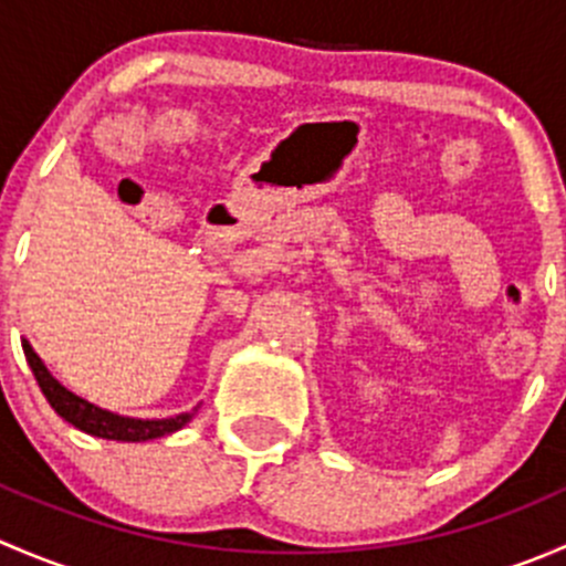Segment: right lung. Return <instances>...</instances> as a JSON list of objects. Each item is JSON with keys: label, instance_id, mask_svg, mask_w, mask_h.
<instances>
[{"label": "right lung", "instance_id": "add662e5", "mask_svg": "<svg viewBox=\"0 0 566 566\" xmlns=\"http://www.w3.org/2000/svg\"><path fill=\"white\" fill-rule=\"evenodd\" d=\"M24 356H27V364H30L32 375H35L40 391H43V397L49 399L51 408L56 410V416H62L67 424L87 432V436L106 438V441L139 443V441H150V438L169 436V432L180 430L182 424H188V421L193 419V410L191 413L175 416V419H128V416H117L112 413V410H104L98 408V405L87 402V399L76 397V394L67 391L60 380L51 378V373L45 369V364L40 361L38 353L32 350L30 342H24Z\"/></svg>", "mask_w": 566, "mask_h": 566}]
</instances>
